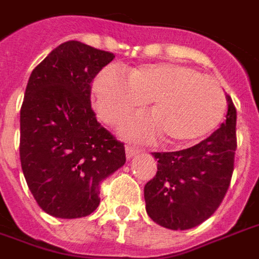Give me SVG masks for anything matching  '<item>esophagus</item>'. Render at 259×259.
<instances>
[{"mask_svg": "<svg viewBox=\"0 0 259 259\" xmlns=\"http://www.w3.org/2000/svg\"><path fill=\"white\" fill-rule=\"evenodd\" d=\"M137 154H139V149L135 148V147H132V145H126V158H133V156H136Z\"/></svg>", "mask_w": 259, "mask_h": 259, "instance_id": "esophagus-1", "label": "esophagus"}]
</instances>
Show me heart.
<instances>
[{
    "label": "heart",
    "mask_w": 259,
    "mask_h": 259,
    "mask_svg": "<svg viewBox=\"0 0 259 259\" xmlns=\"http://www.w3.org/2000/svg\"><path fill=\"white\" fill-rule=\"evenodd\" d=\"M93 101L105 123L118 124L149 100L152 114L139 115L123 127L130 139L149 141L162 132L168 143L192 144L221 123L225 92L211 76L177 63H152L133 68L127 76L114 67L93 81Z\"/></svg>",
    "instance_id": "1"
}]
</instances>
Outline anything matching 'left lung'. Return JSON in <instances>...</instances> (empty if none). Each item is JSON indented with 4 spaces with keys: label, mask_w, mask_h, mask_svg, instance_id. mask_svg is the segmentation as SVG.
Wrapping results in <instances>:
<instances>
[{
    "label": "left lung",
    "mask_w": 259,
    "mask_h": 259,
    "mask_svg": "<svg viewBox=\"0 0 259 259\" xmlns=\"http://www.w3.org/2000/svg\"><path fill=\"white\" fill-rule=\"evenodd\" d=\"M227 120L191 148L154 152L158 171L144 187L145 208L152 221L173 231L200 225L225 198L235 167L236 108L227 96Z\"/></svg>",
    "instance_id": "1"
}]
</instances>
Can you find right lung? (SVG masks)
Returning a JSON list of instances; mask_svg holds the SVG:
<instances>
[{"mask_svg": "<svg viewBox=\"0 0 259 259\" xmlns=\"http://www.w3.org/2000/svg\"><path fill=\"white\" fill-rule=\"evenodd\" d=\"M111 52L67 41L32 70L20 108V162L38 206L81 218L100 203V183L126 162L124 145L96 119L95 76Z\"/></svg>", "mask_w": 259, "mask_h": 259, "instance_id": "right-lung-1", "label": "right lung"}]
</instances>
